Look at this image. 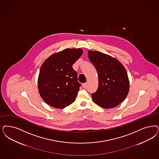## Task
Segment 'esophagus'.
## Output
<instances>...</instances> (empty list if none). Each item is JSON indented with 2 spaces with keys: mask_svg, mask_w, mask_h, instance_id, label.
<instances>
[{
  "mask_svg": "<svg viewBox=\"0 0 159 159\" xmlns=\"http://www.w3.org/2000/svg\"><path fill=\"white\" fill-rule=\"evenodd\" d=\"M86 87H87V83H83V88H84V89H86Z\"/></svg>",
  "mask_w": 159,
  "mask_h": 159,
  "instance_id": "34e87169",
  "label": "esophagus"
}]
</instances>
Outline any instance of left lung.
I'll use <instances>...</instances> for the list:
<instances>
[{"mask_svg":"<svg viewBox=\"0 0 159 159\" xmlns=\"http://www.w3.org/2000/svg\"><path fill=\"white\" fill-rule=\"evenodd\" d=\"M88 56L99 78V88L92 94L93 102L105 109L117 106L126 99L129 90L125 67L115 58L100 52L90 50Z\"/></svg>","mask_w":159,"mask_h":159,"instance_id":"8db88e82","label":"left lung"}]
</instances>
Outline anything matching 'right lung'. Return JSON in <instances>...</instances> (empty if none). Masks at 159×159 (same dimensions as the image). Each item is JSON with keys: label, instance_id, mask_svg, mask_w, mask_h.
<instances>
[{"label": "right lung", "instance_id": "right-lung-1", "mask_svg": "<svg viewBox=\"0 0 159 159\" xmlns=\"http://www.w3.org/2000/svg\"><path fill=\"white\" fill-rule=\"evenodd\" d=\"M82 53L81 49H66L44 61L38 83L40 96L46 103L63 109L74 102L81 84L72 66Z\"/></svg>", "mask_w": 159, "mask_h": 159}]
</instances>
